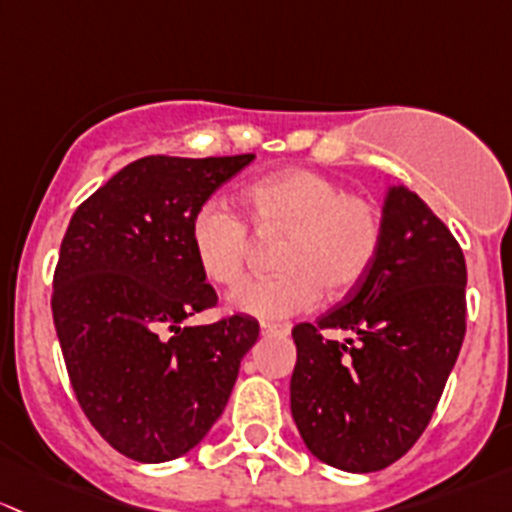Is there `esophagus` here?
I'll list each match as a JSON object with an SVG mask.
<instances>
[{
  "instance_id": "34e87169",
  "label": "esophagus",
  "mask_w": 512,
  "mask_h": 512,
  "mask_svg": "<svg viewBox=\"0 0 512 512\" xmlns=\"http://www.w3.org/2000/svg\"><path fill=\"white\" fill-rule=\"evenodd\" d=\"M291 333V325L288 323H261V335L266 337H286Z\"/></svg>"
}]
</instances>
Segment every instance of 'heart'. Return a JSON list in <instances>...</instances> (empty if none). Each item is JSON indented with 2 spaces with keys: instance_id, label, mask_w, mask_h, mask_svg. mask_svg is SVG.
Wrapping results in <instances>:
<instances>
[{
  "instance_id": "heart-1",
  "label": "heart",
  "mask_w": 512,
  "mask_h": 512,
  "mask_svg": "<svg viewBox=\"0 0 512 512\" xmlns=\"http://www.w3.org/2000/svg\"><path fill=\"white\" fill-rule=\"evenodd\" d=\"M251 226L283 236L273 278H256L229 295L234 313L281 320L305 313L320 291L340 298L355 291L377 261L384 239L382 212L372 199L347 192L318 170L268 175L244 192ZM189 244L199 268L217 286H236L251 254L246 221L221 199H207L189 219Z\"/></svg>"
}]
</instances>
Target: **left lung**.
I'll return each mask as SVG.
<instances>
[{
    "label": "left lung",
    "mask_w": 512,
    "mask_h": 512,
    "mask_svg": "<svg viewBox=\"0 0 512 512\" xmlns=\"http://www.w3.org/2000/svg\"><path fill=\"white\" fill-rule=\"evenodd\" d=\"M384 239L365 281L315 323H298L291 412L313 456L382 471L424 434L466 335V258L404 184L389 187ZM325 329L355 338L337 343Z\"/></svg>",
    "instance_id": "obj_1"
}]
</instances>
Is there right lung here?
Returning <instances> with one entry per match:
<instances>
[{
    "instance_id": "obj_1",
    "label": "right lung",
    "mask_w": 512,
    "mask_h": 512,
    "mask_svg": "<svg viewBox=\"0 0 512 512\" xmlns=\"http://www.w3.org/2000/svg\"><path fill=\"white\" fill-rule=\"evenodd\" d=\"M254 155L130 162L71 217L54 273L56 335L83 414L123 456H184L224 412L258 323L214 308L189 219Z\"/></svg>"
}]
</instances>
